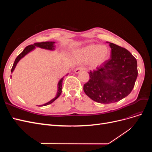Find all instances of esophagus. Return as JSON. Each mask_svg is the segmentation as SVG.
Listing matches in <instances>:
<instances>
[{"instance_id":"34e87169","label":"esophagus","mask_w":152,"mask_h":152,"mask_svg":"<svg viewBox=\"0 0 152 152\" xmlns=\"http://www.w3.org/2000/svg\"><path fill=\"white\" fill-rule=\"evenodd\" d=\"M85 70V68H83V67H79V68H77L75 69V72L76 73H79L81 71H83V70Z\"/></svg>"}]
</instances>
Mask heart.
<instances>
[{
    "instance_id": "1",
    "label": "heart",
    "mask_w": 152,
    "mask_h": 152,
    "mask_svg": "<svg viewBox=\"0 0 152 152\" xmlns=\"http://www.w3.org/2000/svg\"><path fill=\"white\" fill-rule=\"evenodd\" d=\"M82 58L86 61L91 60L93 66L100 65L107 61L110 56V49L107 45L92 44L86 47L82 50Z\"/></svg>"
}]
</instances>
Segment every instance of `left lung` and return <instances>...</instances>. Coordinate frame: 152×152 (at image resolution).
Returning <instances> with one entry per match:
<instances>
[{
    "label": "left lung",
    "instance_id": "obj_1",
    "mask_svg": "<svg viewBox=\"0 0 152 152\" xmlns=\"http://www.w3.org/2000/svg\"><path fill=\"white\" fill-rule=\"evenodd\" d=\"M111 58L90 71L84 85L87 96L96 102H117L131 93L137 77V61L126 49L109 42Z\"/></svg>",
    "mask_w": 152,
    "mask_h": 152
}]
</instances>
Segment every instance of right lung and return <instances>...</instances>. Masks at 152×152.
<instances>
[{
  "instance_id": "1",
  "label": "right lung",
  "mask_w": 152,
  "mask_h": 152,
  "mask_svg": "<svg viewBox=\"0 0 152 152\" xmlns=\"http://www.w3.org/2000/svg\"><path fill=\"white\" fill-rule=\"evenodd\" d=\"M54 42H36L34 44H31V45H28V46H26L24 50H23V52L21 53H20L18 56H17V58H16L15 62H14V64H13V66L11 68V72H12L14 71V70H15V68L17 65V63H18V61H19L20 59L23 58L24 57L25 55L26 54H28L29 52H30L31 50H32L33 49H35V47H38V48H42V49H48V50H54ZM68 75V74H67ZM63 77L62 78V79H61V80L59 81L58 82V93H57V94H56V96L54 98H53V99H51L50 101V102H49L48 103H45V104H44L42 105H39V107H43V106H46V105H48L50 103H52L54 101L56 100L59 96L61 95V92H62V83H63Z\"/></svg>"
}]
</instances>
